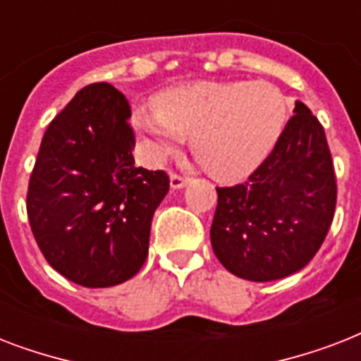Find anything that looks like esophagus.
Wrapping results in <instances>:
<instances>
[{
  "instance_id": "esophagus-1",
  "label": "esophagus",
  "mask_w": 361,
  "mask_h": 361,
  "mask_svg": "<svg viewBox=\"0 0 361 361\" xmlns=\"http://www.w3.org/2000/svg\"><path fill=\"white\" fill-rule=\"evenodd\" d=\"M187 183H189V180H187V178H181V176H178V174L170 176V187H172V189H176V191H178V189H183Z\"/></svg>"
}]
</instances>
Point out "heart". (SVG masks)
<instances>
[{
  "label": "heart",
  "mask_w": 361,
  "mask_h": 361,
  "mask_svg": "<svg viewBox=\"0 0 361 361\" xmlns=\"http://www.w3.org/2000/svg\"><path fill=\"white\" fill-rule=\"evenodd\" d=\"M288 101L269 82H189L164 90L155 106H138L130 123L152 163L189 136L191 149L214 178L243 180L277 146L288 121Z\"/></svg>",
  "instance_id": "heart-1"
}]
</instances>
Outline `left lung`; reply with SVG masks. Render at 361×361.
Here are the masks:
<instances>
[{
    "instance_id": "obj_1",
    "label": "left lung",
    "mask_w": 361,
    "mask_h": 361,
    "mask_svg": "<svg viewBox=\"0 0 361 361\" xmlns=\"http://www.w3.org/2000/svg\"><path fill=\"white\" fill-rule=\"evenodd\" d=\"M337 185L319 120L296 101L277 146L245 183L217 187L215 257L241 279L266 283L305 268L336 212Z\"/></svg>"
}]
</instances>
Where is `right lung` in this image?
<instances>
[{
    "label": "right lung",
    "instance_id": "right-lung-1",
    "mask_svg": "<svg viewBox=\"0 0 361 361\" xmlns=\"http://www.w3.org/2000/svg\"><path fill=\"white\" fill-rule=\"evenodd\" d=\"M127 99L90 84L48 125L27 191L37 245L76 285L125 283L147 258L152 219L170 189L163 170L136 166Z\"/></svg>",
    "mask_w": 361,
    "mask_h": 361
}]
</instances>
